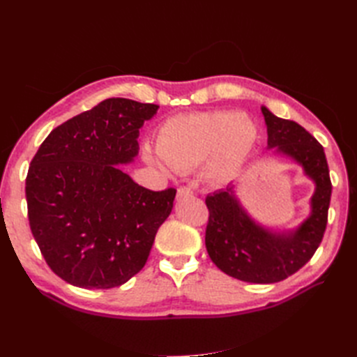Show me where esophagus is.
Listing matches in <instances>:
<instances>
[{
  "instance_id": "1",
  "label": "esophagus",
  "mask_w": 357,
  "mask_h": 357,
  "mask_svg": "<svg viewBox=\"0 0 357 357\" xmlns=\"http://www.w3.org/2000/svg\"><path fill=\"white\" fill-rule=\"evenodd\" d=\"M193 195V189L190 186H181L178 190H177V198L181 199V198H188Z\"/></svg>"
}]
</instances>
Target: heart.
Wrapping results in <instances>:
<instances>
[{"label": "heart", "instance_id": "obj_1", "mask_svg": "<svg viewBox=\"0 0 357 357\" xmlns=\"http://www.w3.org/2000/svg\"><path fill=\"white\" fill-rule=\"evenodd\" d=\"M257 125L234 110H213L171 117L160 126L158 152L146 150V159L188 171L208 159V174L219 177L238 167L252 152Z\"/></svg>", "mask_w": 357, "mask_h": 357}]
</instances>
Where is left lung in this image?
<instances>
[{
	"label": "left lung",
	"mask_w": 357,
	"mask_h": 357,
	"mask_svg": "<svg viewBox=\"0 0 357 357\" xmlns=\"http://www.w3.org/2000/svg\"><path fill=\"white\" fill-rule=\"evenodd\" d=\"M268 147L290 156L316 181L311 215L291 234H274L256 225L235 199L232 188L205 198L208 223L205 247L225 274L241 282L268 284L295 274L319 248L328 225L332 195L329 167L323 146L299 123L274 116L262 107Z\"/></svg>",
	"instance_id": "1"
}]
</instances>
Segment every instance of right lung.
Listing matches in <instances>:
<instances>
[{
	"label": "right lung",
	"instance_id": "obj_1",
	"mask_svg": "<svg viewBox=\"0 0 357 357\" xmlns=\"http://www.w3.org/2000/svg\"><path fill=\"white\" fill-rule=\"evenodd\" d=\"M159 109L109 98L47 135L26 176L31 232L49 268L83 289L122 286L143 269L176 189L150 190L119 169Z\"/></svg>",
	"mask_w": 357,
	"mask_h": 357
}]
</instances>
